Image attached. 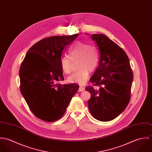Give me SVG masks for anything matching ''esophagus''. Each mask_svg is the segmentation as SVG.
Returning <instances> with one entry per match:
<instances>
[{
	"instance_id": "1",
	"label": "esophagus",
	"mask_w": 152,
	"mask_h": 152,
	"mask_svg": "<svg viewBox=\"0 0 152 152\" xmlns=\"http://www.w3.org/2000/svg\"><path fill=\"white\" fill-rule=\"evenodd\" d=\"M85 90V88L84 87H80L79 89H78V92H83Z\"/></svg>"
}]
</instances>
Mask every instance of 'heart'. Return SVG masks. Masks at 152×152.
I'll return each mask as SVG.
<instances>
[{"instance_id": "b5f03b06", "label": "heart", "mask_w": 152, "mask_h": 152, "mask_svg": "<svg viewBox=\"0 0 152 152\" xmlns=\"http://www.w3.org/2000/svg\"><path fill=\"white\" fill-rule=\"evenodd\" d=\"M70 58L63 56L60 60V66L65 74H69L71 71V63L77 60V67L79 69L74 72L68 78L70 83L84 85L87 83L89 71H93L99 62V52L97 47L94 44L78 41L68 50Z\"/></svg>"}]
</instances>
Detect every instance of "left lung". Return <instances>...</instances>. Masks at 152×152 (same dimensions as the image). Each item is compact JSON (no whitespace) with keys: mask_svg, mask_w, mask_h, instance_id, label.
<instances>
[{"mask_svg":"<svg viewBox=\"0 0 152 152\" xmlns=\"http://www.w3.org/2000/svg\"><path fill=\"white\" fill-rule=\"evenodd\" d=\"M91 37L98 50L99 60L90 82L99 88H86L91 94L88 105L95 119L107 122L118 116L128 105L133 75L129 58L122 48L103 34Z\"/></svg>","mask_w":152,"mask_h":152,"instance_id":"left-lung-1","label":"left lung"}]
</instances>
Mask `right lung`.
I'll list each match as a JSON object with an SVG mask.
<instances>
[{
    "label": "right lung",
    "instance_id": "obj_1",
    "mask_svg": "<svg viewBox=\"0 0 152 152\" xmlns=\"http://www.w3.org/2000/svg\"><path fill=\"white\" fill-rule=\"evenodd\" d=\"M78 36L42 39L28 50L22 62L19 70L21 93L33 113L44 121L61 118L79 89L75 84L57 83L64 80L61 56Z\"/></svg>",
    "mask_w": 152,
    "mask_h": 152
}]
</instances>
